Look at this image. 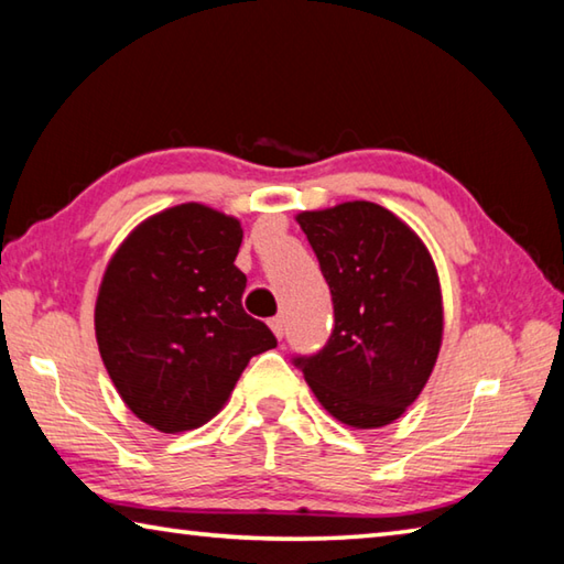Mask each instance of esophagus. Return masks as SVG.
Returning a JSON list of instances; mask_svg holds the SVG:
<instances>
[{"mask_svg":"<svg viewBox=\"0 0 564 564\" xmlns=\"http://www.w3.org/2000/svg\"><path fill=\"white\" fill-rule=\"evenodd\" d=\"M267 324H270V329L274 332L276 339L284 337V319H282V317H274V319H270Z\"/></svg>","mask_w":564,"mask_h":564,"instance_id":"obj_1","label":"esophagus"}]
</instances>
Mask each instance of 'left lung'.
Masks as SVG:
<instances>
[{
  "label": "left lung",
  "instance_id": "left-lung-1",
  "mask_svg": "<svg viewBox=\"0 0 564 564\" xmlns=\"http://www.w3.org/2000/svg\"><path fill=\"white\" fill-rule=\"evenodd\" d=\"M297 223L329 284L334 332L319 354L294 364L337 421L389 426L436 367L443 341L436 262L421 237L377 203L304 210Z\"/></svg>",
  "mask_w": 564,
  "mask_h": 564
}]
</instances>
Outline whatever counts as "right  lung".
<instances>
[{
  "instance_id": "add662e5",
  "label": "right lung",
  "mask_w": 564,
  "mask_h": 564,
  "mask_svg": "<svg viewBox=\"0 0 564 564\" xmlns=\"http://www.w3.org/2000/svg\"><path fill=\"white\" fill-rule=\"evenodd\" d=\"M240 220L200 203L145 217L118 245L98 288V351L118 397L155 431L200 429L254 354L276 347L242 310Z\"/></svg>"
}]
</instances>
